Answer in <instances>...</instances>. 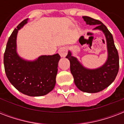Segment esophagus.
<instances>
[{
  "label": "esophagus",
  "instance_id": "esophagus-1",
  "mask_svg": "<svg viewBox=\"0 0 124 124\" xmlns=\"http://www.w3.org/2000/svg\"><path fill=\"white\" fill-rule=\"evenodd\" d=\"M58 53L62 57H64L66 56V54L68 53V49L66 47H61L58 49Z\"/></svg>",
  "mask_w": 124,
  "mask_h": 124
}]
</instances>
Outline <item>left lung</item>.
Instances as JSON below:
<instances>
[{"label": "left lung", "instance_id": "8db88e82", "mask_svg": "<svg viewBox=\"0 0 124 124\" xmlns=\"http://www.w3.org/2000/svg\"><path fill=\"white\" fill-rule=\"evenodd\" d=\"M82 18L87 24L96 25L94 30H101L104 33L108 46V60L102 67L88 70L72 56L71 51L68 52L66 58L70 60V70L76 86L83 92L94 93L104 90L115 80L119 70V56L113 35L107 27L100 20L86 16Z\"/></svg>", "mask_w": 124, "mask_h": 124}]
</instances>
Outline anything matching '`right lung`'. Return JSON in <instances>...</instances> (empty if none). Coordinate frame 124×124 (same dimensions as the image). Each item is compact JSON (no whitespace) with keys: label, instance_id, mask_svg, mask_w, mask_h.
<instances>
[{"label":"right lung","instance_id":"obj_1","mask_svg":"<svg viewBox=\"0 0 124 124\" xmlns=\"http://www.w3.org/2000/svg\"><path fill=\"white\" fill-rule=\"evenodd\" d=\"M28 22V18L16 26L9 38L4 54V64L9 81L18 91L31 96L46 95L53 89L56 83L60 56L42 55L30 62L20 58L16 51L18 30Z\"/></svg>","mask_w":124,"mask_h":124}]
</instances>
